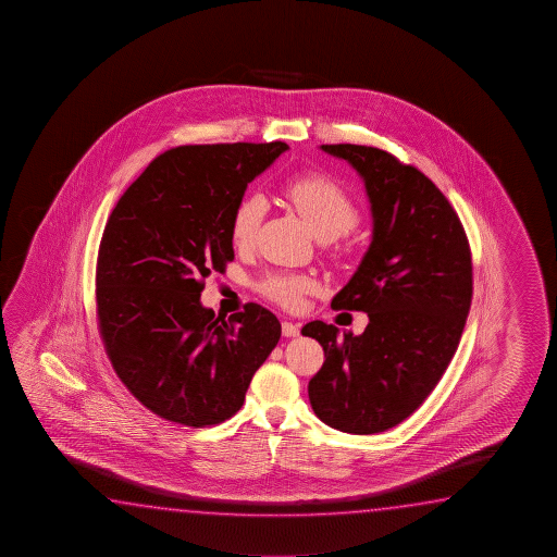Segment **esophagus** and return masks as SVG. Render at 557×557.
Instances as JSON below:
<instances>
[{"label":"esophagus","mask_w":557,"mask_h":557,"mask_svg":"<svg viewBox=\"0 0 557 557\" xmlns=\"http://www.w3.org/2000/svg\"><path fill=\"white\" fill-rule=\"evenodd\" d=\"M284 337H298L300 335V325L294 321H283Z\"/></svg>","instance_id":"esophagus-1"}]
</instances>
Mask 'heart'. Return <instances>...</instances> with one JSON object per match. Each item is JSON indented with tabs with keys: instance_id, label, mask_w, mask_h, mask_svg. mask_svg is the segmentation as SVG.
Returning <instances> with one entry per match:
<instances>
[{
	"instance_id": "heart-1",
	"label": "heart",
	"mask_w": 557,
	"mask_h": 557,
	"mask_svg": "<svg viewBox=\"0 0 557 557\" xmlns=\"http://www.w3.org/2000/svg\"><path fill=\"white\" fill-rule=\"evenodd\" d=\"M284 198L300 214L318 239L333 242L357 226L359 212L349 195L335 181L321 175L296 177L284 185ZM264 200L259 195L237 205L232 216V242L236 247L253 246L264 216ZM318 290V281L310 274H269L261 283V293L284 308H298L304 294Z\"/></svg>"
}]
</instances>
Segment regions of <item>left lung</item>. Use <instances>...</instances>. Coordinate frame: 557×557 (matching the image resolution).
I'll return each instance as SVG.
<instances>
[{
    "mask_svg": "<svg viewBox=\"0 0 557 557\" xmlns=\"http://www.w3.org/2000/svg\"><path fill=\"white\" fill-rule=\"evenodd\" d=\"M364 183L372 239L331 308L368 313L352 335L310 321L325 362L308 384L321 421L350 434L387 431L411 416L450 364L472 304V253L450 202L413 165L384 150L323 144Z\"/></svg>",
    "mask_w": 557,
    "mask_h": 557,
    "instance_id": "1",
    "label": "left lung"
}]
</instances>
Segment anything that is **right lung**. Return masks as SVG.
Returning a JSON list of instances; mask_svg holds the SVG:
<instances>
[{
  "label": "right lung",
  "instance_id": "right-lung-1",
  "mask_svg": "<svg viewBox=\"0 0 557 557\" xmlns=\"http://www.w3.org/2000/svg\"><path fill=\"white\" fill-rule=\"evenodd\" d=\"M286 150L284 141L173 148L111 212L97 259L99 330L114 372L156 416L226 421L281 339L263 306L220 320L200 293L234 259L232 216L247 185Z\"/></svg>",
  "mask_w": 557,
  "mask_h": 557
}]
</instances>
